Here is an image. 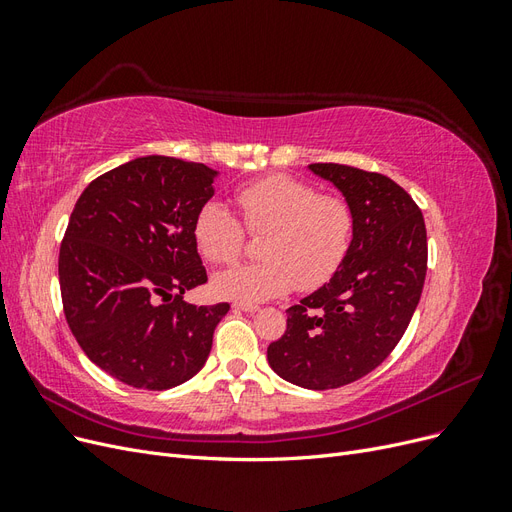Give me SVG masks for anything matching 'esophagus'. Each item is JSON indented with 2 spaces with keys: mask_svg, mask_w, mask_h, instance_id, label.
<instances>
[{
  "mask_svg": "<svg viewBox=\"0 0 512 512\" xmlns=\"http://www.w3.org/2000/svg\"><path fill=\"white\" fill-rule=\"evenodd\" d=\"M232 307H235V309H241V312H247V314H254V312H258V305H256V303L235 301V303H232Z\"/></svg>",
  "mask_w": 512,
  "mask_h": 512,
  "instance_id": "1",
  "label": "esophagus"
}]
</instances>
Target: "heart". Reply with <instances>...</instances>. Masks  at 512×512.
Wrapping results in <instances>:
<instances>
[{"label":"heart","instance_id":"obj_1","mask_svg":"<svg viewBox=\"0 0 512 512\" xmlns=\"http://www.w3.org/2000/svg\"><path fill=\"white\" fill-rule=\"evenodd\" d=\"M250 235H265L260 262L215 275L213 290L226 299L258 303L282 297L294 286L316 290L342 269L356 230L350 200L322 194L318 185L292 175H271L235 196ZM239 218L222 203H205L194 218L198 252L213 265H230L245 250Z\"/></svg>","mask_w":512,"mask_h":512}]
</instances>
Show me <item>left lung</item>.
Wrapping results in <instances>:
<instances>
[{"label":"left lung","mask_w":512,"mask_h":512,"mask_svg":"<svg viewBox=\"0 0 512 512\" xmlns=\"http://www.w3.org/2000/svg\"><path fill=\"white\" fill-rule=\"evenodd\" d=\"M309 170L352 203L354 241L331 282L286 309V333L267 359L284 380L327 391L367 376L404 337L425 284L427 230L393 179L346 164Z\"/></svg>","instance_id":"left-lung-1"}]
</instances>
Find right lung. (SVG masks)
Masks as SVG:
<instances>
[{"label":"right lung","instance_id":"1","mask_svg":"<svg viewBox=\"0 0 512 512\" xmlns=\"http://www.w3.org/2000/svg\"><path fill=\"white\" fill-rule=\"evenodd\" d=\"M215 170L136 158L91 181L59 247V288L76 342L108 376L166 391L196 376L228 303L190 305L207 282L194 241Z\"/></svg>","mask_w":512,"mask_h":512}]
</instances>
